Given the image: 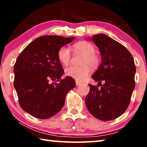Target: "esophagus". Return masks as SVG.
I'll use <instances>...</instances> for the list:
<instances>
[{
    "label": "esophagus",
    "instance_id": "obj_1",
    "mask_svg": "<svg viewBox=\"0 0 147 147\" xmlns=\"http://www.w3.org/2000/svg\"><path fill=\"white\" fill-rule=\"evenodd\" d=\"M81 84V82H78V81H76V85L78 86H80Z\"/></svg>",
    "mask_w": 147,
    "mask_h": 147
}]
</instances>
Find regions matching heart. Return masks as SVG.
<instances>
[{
    "label": "heart",
    "mask_w": 147,
    "mask_h": 147,
    "mask_svg": "<svg viewBox=\"0 0 147 147\" xmlns=\"http://www.w3.org/2000/svg\"><path fill=\"white\" fill-rule=\"evenodd\" d=\"M73 49L76 52L82 53L85 55L82 67L69 66L65 70L66 76L82 82L91 71L90 67L96 68L100 64V59L99 56L95 54V47L93 44L88 41H79L73 45ZM58 58L59 61L63 65H67L71 59L70 50L66 47H61L58 50Z\"/></svg>",
    "instance_id": "b5f03b06"
}]
</instances>
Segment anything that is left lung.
<instances>
[{
    "mask_svg": "<svg viewBox=\"0 0 147 147\" xmlns=\"http://www.w3.org/2000/svg\"><path fill=\"white\" fill-rule=\"evenodd\" d=\"M87 39L94 42L101 55V63L91 76L98 86L89 85L90 91L85 98L87 108L99 120H113L125 112L130 102L136 85L134 58L123 45L105 34Z\"/></svg>",
    "mask_w": 147,
    "mask_h": 147,
    "instance_id": "1",
    "label": "left lung"
}]
</instances>
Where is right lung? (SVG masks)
<instances>
[{
	"label": "right lung",
	"mask_w": 147,
	"mask_h": 147,
	"mask_svg": "<svg viewBox=\"0 0 147 147\" xmlns=\"http://www.w3.org/2000/svg\"><path fill=\"white\" fill-rule=\"evenodd\" d=\"M74 37L44 36L31 42L19 54L14 65V88L25 112L46 119L56 115L64 106L69 91L76 86L64 74L58 58V50ZM51 80L58 83H51Z\"/></svg>",
	"instance_id": "add662e5"
}]
</instances>
